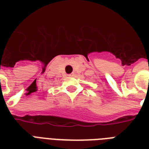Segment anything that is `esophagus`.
Returning <instances> with one entry per match:
<instances>
[{
  "label": "esophagus",
  "mask_w": 149,
  "mask_h": 149,
  "mask_svg": "<svg viewBox=\"0 0 149 149\" xmlns=\"http://www.w3.org/2000/svg\"><path fill=\"white\" fill-rule=\"evenodd\" d=\"M69 76H71V77H72V76H74V74H69Z\"/></svg>",
  "instance_id": "obj_1"
}]
</instances>
